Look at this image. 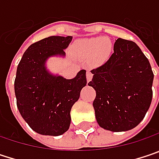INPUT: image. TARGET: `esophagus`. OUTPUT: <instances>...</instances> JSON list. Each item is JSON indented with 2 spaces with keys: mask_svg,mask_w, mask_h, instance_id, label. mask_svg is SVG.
I'll use <instances>...</instances> for the list:
<instances>
[{
  "mask_svg": "<svg viewBox=\"0 0 159 159\" xmlns=\"http://www.w3.org/2000/svg\"><path fill=\"white\" fill-rule=\"evenodd\" d=\"M92 77H93V74L91 73L90 71H87V81L88 82H89L92 80Z\"/></svg>",
  "mask_w": 159,
  "mask_h": 159,
  "instance_id": "34e87169",
  "label": "esophagus"
}]
</instances>
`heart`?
I'll list each match as a JSON object with an SVG mask.
<instances>
[{"mask_svg": "<svg viewBox=\"0 0 159 159\" xmlns=\"http://www.w3.org/2000/svg\"><path fill=\"white\" fill-rule=\"evenodd\" d=\"M76 49L80 58L90 60L95 58L97 61L107 60L112 51L110 40L103 37H95L79 40L76 43Z\"/></svg>", "mask_w": 159, "mask_h": 159, "instance_id": "1", "label": "heart"}]
</instances>
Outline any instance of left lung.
<instances>
[{
	"label": "left lung",
	"mask_w": 159,
	"mask_h": 159,
	"mask_svg": "<svg viewBox=\"0 0 159 159\" xmlns=\"http://www.w3.org/2000/svg\"><path fill=\"white\" fill-rule=\"evenodd\" d=\"M91 73L88 85L96 90L93 108L99 127L112 132L137 127L153 95V71L140 48L134 41L119 38L108 61Z\"/></svg>",
	"instance_id": "1"
}]
</instances>
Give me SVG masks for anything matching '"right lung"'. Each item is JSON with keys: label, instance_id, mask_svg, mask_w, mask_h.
Masks as SVG:
<instances>
[{"label": "right lung", "instance_id": "1", "mask_svg": "<svg viewBox=\"0 0 159 159\" xmlns=\"http://www.w3.org/2000/svg\"><path fill=\"white\" fill-rule=\"evenodd\" d=\"M72 36H51L31 44L19 63L14 81L17 107L30 129L40 135L61 136L70 125V110L87 84L86 70L68 80L51 73L46 63L64 58Z\"/></svg>", "mask_w": 159, "mask_h": 159}]
</instances>
